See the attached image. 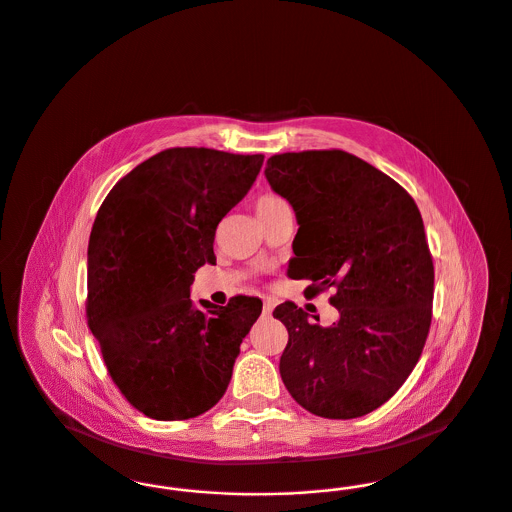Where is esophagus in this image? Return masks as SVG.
<instances>
[{
	"label": "esophagus",
	"instance_id": "esophagus-1",
	"mask_svg": "<svg viewBox=\"0 0 512 512\" xmlns=\"http://www.w3.org/2000/svg\"><path fill=\"white\" fill-rule=\"evenodd\" d=\"M272 309H274V301H272V299H265V303H263V313L270 315Z\"/></svg>",
	"mask_w": 512,
	"mask_h": 512
}]
</instances>
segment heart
<instances>
[{
	"label": "heart",
	"mask_w": 512,
	"mask_h": 512,
	"mask_svg": "<svg viewBox=\"0 0 512 512\" xmlns=\"http://www.w3.org/2000/svg\"><path fill=\"white\" fill-rule=\"evenodd\" d=\"M284 205H288V203H286L280 195H259V197L255 199V215H257V219H263V217H267L272 211H276V209H280V207H284Z\"/></svg>",
	"instance_id": "heart-1"
}]
</instances>
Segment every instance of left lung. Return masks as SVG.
<instances>
[{"instance_id": "1", "label": "left lung", "mask_w": 512, "mask_h": 512, "mask_svg": "<svg viewBox=\"0 0 512 512\" xmlns=\"http://www.w3.org/2000/svg\"><path fill=\"white\" fill-rule=\"evenodd\" d=\"M270 188L290 201L299 230L288 274L334 288L332 326L290 301L280 376L293 399L324 418H357L384 405L420 359L432 322L434 263L413 197L393 178L341 151L272 155ZM318 320V317H315Z\"/></svg>"}]
</instances>
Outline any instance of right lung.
<instances>
[{
	"label": "right lung",
	"mask_w": 512,
	"mask_h": 512,
	"mask_svg": "<svg viewBox=\"0 0 512 512\" xmlns=\"http://www.w3.org/2000/svg\"><path fill=\"white\" fill-rule=\"evenodd\" d=\"M263 155L171 147L107 194L88 244L86 318L113 382L155 420L219 403L259 297L226 307L190 299L195 270L215 263V232L263 167Z\"/></svg>",
	"instance_id": "obj_1"
}]
</instances>
